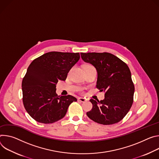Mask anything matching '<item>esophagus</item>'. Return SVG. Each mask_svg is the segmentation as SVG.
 <instances>
[{
	"label": "esophagus",
	"instance_id": "34e87169",
	"mask_svg": "<svg viewBox=\"0 0 159 159\" xmlns=\"http://www.w3.org/2000/svg\"><path fill=\"white\" fill-rule=\"evenodd\" d=\"M78 100L79 101H80L81 102H86V99H85L84 98H82V97H80V98H78Z\"/></svg>",
	"mask_w": 159,
	"mask_h": 159
}]
</instances>
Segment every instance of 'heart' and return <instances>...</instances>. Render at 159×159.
<instances>
[{
  "mask_svg": "<svg viewBox=\"0 0 159 159\" xmlns=\"http://www.w3.org/2000/svg\"><path fill=\"white\" fill-rule=\"evenodd\" d=\"M90 66H92V65H90V64H87V65H85L84 67H90Z\"/></svg>",
  "mask_w": 159,
  "mask_h": 159,
  "instance_id": "obj_1",
  "label": "heart"
}]
</instances>
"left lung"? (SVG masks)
Masks as SVG:
<instances>
[{"mask_svg": "<svg viewBox=\"0 0 159 159\" xmlns=\"http://www.w3.org/2000/svg\"><path fill=\"white\" fill-rule=\"evenodd\" d=\"M82 59L97 70V89L105 92L104 100L91 99L92 109L86 113L98 124L111 125L124 118L133 103L134 86L128 65L107 52L81 53Z\"/></svg>", "mask_w": 159, "mask_h": 159, "instance_id": "left-lung-1", "label": "left lung"}]
</instances>
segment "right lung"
<instances>
[{
	"label": "right lung",
	"mask_w": 159,
	"mask_h": 159,
	"mask_svg": "<svg viewBox=\"0 0 159 159\" xmlns=\"http://www.w3.org/2000/svg\"><path fill=\"white\" fill-rule=\"evenodd\" d=\"M80 53L50 52L34 59L22 81L23 102L36 121L50 124L62 119L69 105L77 99L58 96L56 84L66 80L67 73L79 61Z\"/></svg>",
	"instance_id": "obj_1"
}]
</instances>
